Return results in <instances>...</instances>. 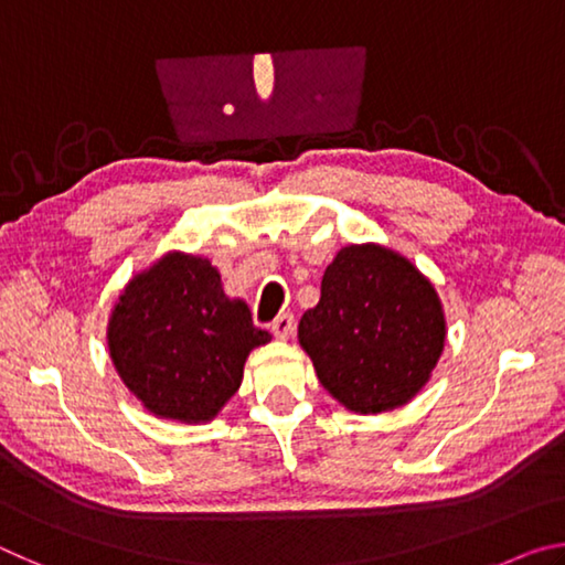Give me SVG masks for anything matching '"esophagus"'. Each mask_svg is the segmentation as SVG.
I'll return each instance as SVG.
<instances>
[{
	"mask_svg": "<svg viewBox=\"0 0 565 565\" xmlns=\"http://www.w3.org/2000/svg\"><path fill=\"white\" fill-rule=\"evenodd\" d=\"M294 329H296L294 313H279V317L271 321V333L276 339H289Z\"/></svg>",
	"mask_w": 565,
	"mask_h": 565,
	"instance_id": "34e87169",
	"label": "esophagus"
}]
</instances>
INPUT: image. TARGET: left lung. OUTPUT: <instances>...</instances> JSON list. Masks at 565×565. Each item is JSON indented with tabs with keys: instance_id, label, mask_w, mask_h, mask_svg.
I'll use <instances>...</instances> for the list:
<instances>
[{
	"instance_id": "left-lung-1",
	"label": "left lung",
	"mask_w": 565,
	"mask_h": 565,
	"mask_svg": "<svg viewBox=\"0 0 565 565\" xmlns=\"http://www.w3.org/2000/svg\"><path fill=\"white\" fill-rule=\"evenodd\" d=\"M446 321L428 279L384 246H347L299 321L321 386L356 414L396 408L418 394L444 351Z\"/></svg>"
}]
</instances>
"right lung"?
Here are the masks:
<instances>
[{
    "label": "right lung",
    "mask_w": 565,
    "mask_h": 565,
    "mask_svg": "<svg viewBox=\"0 0 565 565\" xmlns=\"http://www.w3.org/2000/svg\"><path fill=\"white\" fill-rule=\"evenodd\" d=\"M271 339L228 301L206 259L169 254L139 274L109 321V353L151 414L209 420L236 394L248 351Z\"/></svg>",
    "instance_id": "1"
}]
</instances>
